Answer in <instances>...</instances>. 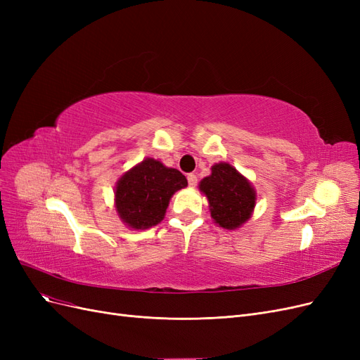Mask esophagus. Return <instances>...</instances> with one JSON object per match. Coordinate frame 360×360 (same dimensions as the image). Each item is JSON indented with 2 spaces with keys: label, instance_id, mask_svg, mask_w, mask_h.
Instances as JSON below:
<instances>
[{
  "label": "esophagus",
  "instance_id": "34e87169",
  "mask_svg": "<svg viewBox=\"0 0 360 360\" xmlns=\"http://www.w3.org/2000/svg\"><path fill=\"white\" fill-rule=\"evenodd\" d=\"M197 181H198V179H197V176H195V174H188V183H189V186H195V184H197Z\"/></svg>",
  "mask_w": 360,
  "mask_h": 360
}]
</instances>
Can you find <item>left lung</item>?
Here are the masks:
<instances>
[{
	"instance_id": "8db88e82",
	"label": "left lung",
	"mask_w": 360,
	"mask_h": 360,
	"mask_svg": "<svg viewBox=\"0 0 360 360\" xmlns=\"http://www.w3.org/2000/svg\"><path fill=\"white\" fill-rule=\"evenodd\" d=\"M198 188L209 201L212 219L224 230H237L254 213L257 192L231 163H214L212 174L200 181Z\"/></svg>"
}]
</instances>
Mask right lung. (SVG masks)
<instances>
[{
  "label": "right lung",
  "mask_w": 360,
  "mask_h": 360,
  "mask_svg": "<svg viewBox=\"0 0 360 360\" xmlns=\"http://www.w3.org/2000/svg\"><path fill=\"white\" fill-rule=\"evenodd\" d=\"M186 186L188 180L179 169L146 158L117 180V214L132 230H147L163 221L172 195Z\"/></svg>",
  "instance_id": "add662e5"
}]
</instances>
